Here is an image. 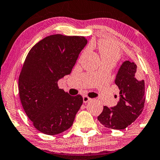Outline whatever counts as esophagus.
<instances>
[{"label":"esophagus","instance_id":"obj_1","mask_svg":"<svg viewBox=\"0 0 160 160\" xmlns=\"http://www.w3.org/2000/svg\"><path fill=\"white\" fill-rule=\"evenodd\" d=\"M82 100H83V103H87V102H88V101H91L92 99L90 98H88V96L84 95L83 97H82Z\"/></svg>","mask_w":160,"mask_h":160}]
</instances>
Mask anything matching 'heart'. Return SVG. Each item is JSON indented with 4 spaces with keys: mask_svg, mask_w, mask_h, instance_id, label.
<instances>
[{
    "mask_svg": "<svg viewBox=\"0 0 160 160\" xmlns=\"http://www.w3.org/2000/svg\"><path fill=\"white\" fill-rule=\"evenodd\" d=\"M98 48L102 61L111 60L115 63L120 58L121 52L119 48L113 42L103 41L100 42ZM86 50L87 48L84 52H86Z\"/></svg>",
    "mask_w": 160,
    "mask_h": 160,
    "instance_id": "b5f03b06",
    "label": "heart"
}]
</instances>
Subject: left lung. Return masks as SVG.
<instances>
[{"label":"left lung","mask_w":160,"mask_h":160,"mask_svg":"<svg viewBox=\"0 0 160 160\" xmlns=\"http://www.w3.org/2000/svg\"><path fill=\"white\" fill-rule=\"evenodd\" d=\"M115 83L120 90L119 101L111 108L104 106L98 119L105 128L124 130L135 122L143 110L145 81L139 78L135 63L128 60L121 65Z\"/></svg>","instance_id":"1"}]
</instances>
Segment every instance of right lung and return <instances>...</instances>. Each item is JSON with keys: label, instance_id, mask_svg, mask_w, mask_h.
I'll return each mask as SVG.
<instances>
[{"label": "right lung", "instance_id": "obj_1", "mask_svg": "<svg viewBox=\"0 0 160 160\" xmlns=\"http://www.w3.org/2000/svg\"><path fill=\"white\" fill-rule=\"evenodd\" d=\"M87 39L56 34L47 36L29 51L18 78L25 113L40 132L57 135L72 126L82 98L59 88L57 82L70 74Z\"/></svg>", "mask_w": 160, "mask_h": 160}]
</instances>
